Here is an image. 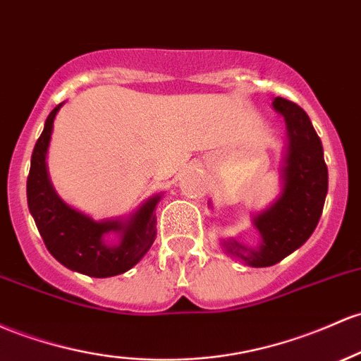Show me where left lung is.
Masks as SVG:
<instances>
[{"label":"left lung","mask_w":361,"mask_h":361,"mask_svg":"<svg viewBox=\"0 0 361 361\" xmlns=\"http://www.w3.org/2000/svg\"><path fill=\"white\" fill-rule=\"evenodd\" d=\"M288 125V156L284 188L274 205L255 217L262 241L245 248L238 241H224L229 253L252 267H269L293 253L310 238L322 216L327 195V166L322 142L305 111L284 97L272 102Z\"/></svg>","instance_id":"8db88e82"}]
</instances>
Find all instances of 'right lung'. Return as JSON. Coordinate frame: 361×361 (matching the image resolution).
Wrapping results in <instances>:
<instances>
[{
  "mask_svg": "<svg viewBox=\"0 0 361 361\" xmlns=\"http://www.w3.org/2000/svg\"><path fill=\"white\" fill-rule=\"evenodd\" d=\"M61 104L49 113L44 130L35 142L27 176V202L35 226L51 255L71 271L92 277L118 276L132 269L156 238V209L159 197L145 202L128 223L104 221L96 223L84 214L68 207L54 193L46 171V152L53 121ZM116 231L122 235L118 245H108L104 235Z\"/></svg>",
  "mask_w": 361,
  "mask_h": 361,
  "instance_id": "obj_1",
  "label": "right lung"
}]
</instances>
